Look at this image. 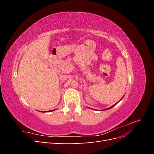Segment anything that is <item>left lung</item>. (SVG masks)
<instances>
[{
  "mask_svg": "<svg viewBox=\"0 0 154 154\" xmlns=\"http://www.w3.org/2000/svg\"><path fill=\"white\" fill-rule=\"evenodd\" d=\"M122 99H121V100H122ZM120 100H119V101H120ZM117 103H116V104H114V105L113 106H112L109 107V109H111V108H112V107H113V106H114V105H116V104H117ZM107 109H106V110H107Z\"/></svg>",
  "mask_w": 154,
  "mask_h": 154,
  "instance_id": "1",
  "label": "left lung"
}]
</instances>
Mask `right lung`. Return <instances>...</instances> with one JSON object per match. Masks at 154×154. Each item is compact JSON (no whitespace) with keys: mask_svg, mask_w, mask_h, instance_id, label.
Wrapping results in <instances>:
<instances>
[{"mask_svg":"<svg viewBox=\"0 0 154 154\" xmlns=\"http://www.w3.org/2000/svg\"><path fill=\"white\" fill-rule=\"evenodd\" d=\"M50 111H53V110H49V111H48V112H50Z\"/></svg>","mask_w":154,"mask_h":154,"instance_id":"1","label":"right lung"}]
</instances>
